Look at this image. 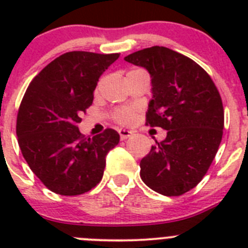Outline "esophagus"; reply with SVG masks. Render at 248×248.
I'll return each instance as SVG.
<instances>
[{
  "label": "esophagus",
  "mask_w": 248,
  "mask_h": 248,
  "mask_svg": "<svg viewBox=\"0 0 248 248\" xmlns=\"http://www.w3.org/2000/svg\"><path fill=\"white\" fill-rule=\"evenodd\" d=\"M131 134H133V133H131V131L125 130V129H120V130H119V135H120V139H122V140L128 139V138L130 137Z\"/></svg>",
  "instance_id": "34e87169"
}]
</instances>
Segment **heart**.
Returning <instances> with one entry per match:
<instances>
[{
  "label": "heart",
  "instance_id": "1",
  "mask_svg": "<svg viewBox=\"0 0 248 248\" xmlns=\"http://www.w3.org/2000/svg\"><path fill=\"white\" fill-rule=\"evenodd\" d=\"M135 118V110L133 108H120L114 110L113 119L122 125H128Z\"/></svg>",
  "mask_w": 248,
  "mask_h": 248
}]
</instances>
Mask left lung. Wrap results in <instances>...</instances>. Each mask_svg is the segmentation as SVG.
<instances>
[{
    "label": "left lung",
    "mask_w": 248,
    "mask_h": 248,
    "mask_svg": "<svg viewBox=\"0 0 248 248\" xmlns=\"http://www.w3.org/2000/svg\"><path fill=\"white\" fill-rule=\"evenodd\" d=\"M124 59L151 76L145 124L168 130L140 161V177L159 194L180 196L202 180L218 150L225 120L220 93L202 67L166 47L145 48Z\"/></svg>",
    "instance_id": "8db88e82"
}]
</instances>
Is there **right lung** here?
<instances>
[{"instance_id": "1", "label": "right lung", "mask_w": 248, "mask_h": 248, "mask_svg": "<svg viewBox=\"0 0 248 248\" xmlns=\"http://www.w3.org/2000/svg\"><path fill=\"white\" fill-rule=\"evenodd\" d=\"M119 53L73 50L57 57L28 85L17 114L16 134L31 170L50 191L88 192L102 180L108 151L119 143L114 129L92 138L78 123L93 103L99 77Z\"/></svg>"}]
</instances>
